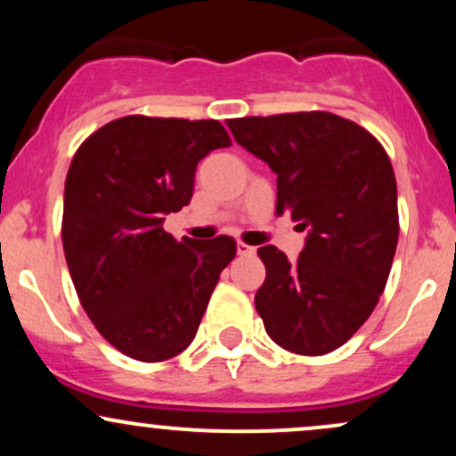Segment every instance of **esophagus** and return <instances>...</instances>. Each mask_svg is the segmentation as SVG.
<instances>
[{"instance_id": "obj_1", "label": "esophagus", "mask_w": 456, "mask_h": 456, "mask_svg": "<svg viewBox=\"0 0 456 456\" xmlns=\"http://www.w3.org/2000/svg\"><path fill=\"white\" fill-rule=\"evenodd\" d=\"M238 255H242V257H250V255H255V246L238 242Z\"/></svg>"}]
</instances>
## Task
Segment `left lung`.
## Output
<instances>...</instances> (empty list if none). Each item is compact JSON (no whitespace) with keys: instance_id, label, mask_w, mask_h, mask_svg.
I'll return each mask as SVG.
<instances>
[{"instance_id":"left-lung-1","label":"left lung","mask_w":456,"mask_h":456,"mask_svg":"<svg viewBox=\"0 0 456 456\" xmlns=\"http://www.w3.org/2000/svg\"><path fill=\"white\" fill-rule=\"evenodd\" d=\"M233 139L276 174V212L306 232L296 261L261 246L265 281L255 308L287 352L341 347L378 306L388 281L399 210L396 180L379 141L334 113L229 119Z\"/></svg>"}]
</instances>
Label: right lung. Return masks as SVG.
Segmentation results:
<instances>
[{
	"instance_id": "add662e5",
	"label": "right lung",
	"mask_w": 456,
	"mask_h": 456,
	"mask_svg": "<svg viewBox=\"0 0 456 456\" xmlns=\"http://www.w3.org/2000/svg\"><path fill=\"white\" fill-rule=\"evenodd\" d=\"M216 119L128 115L83 141L66 175V264L98 332L130 358L184 352L235 257L229 235L182 238L165 216L191 203L199 160L229 148Z\"/></svg>"
}]
</instances>
